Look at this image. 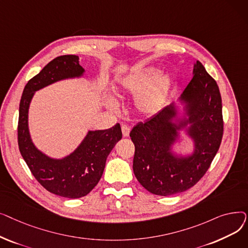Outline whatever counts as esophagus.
Listing matches in <instances>:
<instances>
[{
    "label": "esophagus",
    "instance_id": "esophagus-1",
    "mask_svg": "<svg viewBox=\"0 0 248 248\" xmlns=\"http://www.w3.org/2000/svg\"><path fill=\"white\" fill-rule=\"evenodd\" d=\"M122 132H123L124 137H128L129 132H131V128H129V126L126 125V124H123L122 125Z\"/></svg>",
    "mask_w": 248,
    "mask_h": 248
}]
</instances>
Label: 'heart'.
<instances>
[{"mask_svg": "<svg viewBox=\"0 0 248 248\" xmlns=\"http://www.w3.org/2000/svg\"><path fill=\"white\" fill-rule=\"evenodd\" d=\"M160 74L155 67H148L136 71L124 81L123 87L126 93L138 94L136 104L140 111L153 114L159 111L167 99L172 85L170 74Z\"/></svg>", "mask_w": 248, "mask_h": 248, "instance_id": "b5f03b06", "label": "heart"}]
</instances>
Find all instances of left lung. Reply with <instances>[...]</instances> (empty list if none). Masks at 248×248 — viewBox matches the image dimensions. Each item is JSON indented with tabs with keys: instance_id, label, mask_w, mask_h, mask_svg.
Segmentation results:
<instances>
[{
	"instance_id": "1",
	"label": "left lung",
	"mask_w": 248,
	"mask_h": 248,
	"mask_svg": "<svg viewBox=\"0 0 248 248\" xmlns=\"http://www.w3.org/2000/svg\"><path fill=\"white\" fill-rule=\"evenodd\" d=\"M194 76L181 98L187 102L189 135L195 141L191 157L175 158L170 146L177 137L173 104L164 108L132 129L135 145L133 169L140 184L149 192L170 196L184 192L205 175L217 154L223 137L222 100L219 87L201 62L194 66Z\"/></svg>"
}]
</instances>
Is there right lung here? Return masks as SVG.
Instances as JSON below:
<instances>
[{"label": "right lung", "instance_id": "add662e5", "mask_svg": "<svg viewBox=\"0 0 248 248\" xmlns=\"http://www.w3.org/2000/svg\"><path fill=\"white\" fill-rule=\"evenodd\" d=\"M78 59L76 55L58 56L31 78L23 90L18 121L19 150L35 179L47 191L72 199L85 196L97 185L108 155L123 137L121 125L116 124L108 129L89 132L68 157L54 160L33 145L28 129V109L36 90L83 73Z\"/></svg>", "mask_w": 248, "mask_h": 248}]
</instances>
